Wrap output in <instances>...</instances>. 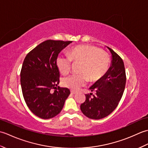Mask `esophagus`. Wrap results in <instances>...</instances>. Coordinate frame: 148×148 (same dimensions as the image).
<instances>
[{
  "mask_svg": "<svg viewBox=\"0 0 148 148\" xmlns=\"http://www.w3.org/2000/svg\"><path fill=\"white\" fill-rule=\"evenodd\" d=\"M71 93L72 94V95H74V94H76V93L75 92H74V91H71Z\"/></svg>",
  "mask_w": 148,
  "mask_h": 148,
  "instance_id": "1",
  "label": "esophagus"
}]
</instances>
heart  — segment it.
Listing matches in <instances>:
<instances>
[{
    "label": "heart",
    "instance_id": "b5f03b06",
    "mask_svg": "<svg viewBox=\"0 0 148 148\" xmlns=\"http://www.w3.org/2000/svg\"><path fill=\"white\" fill-rule=\"evenodd\" d=\"M73 63L80 64L79 72L81 74L64 77L62 84L76 91L85 85L88 81L93 83L101 79L108 71L110 58L108 53L95 46L79 45L69 49L68 56L60 55L56 58V65L64 74L71 71Z\"/></svg>",
    "mask_w": 148,
    "mask_h": 148
}]
</instances>
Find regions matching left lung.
Here are the masks:
<instances>
[{
  "label": "left lung",
  "mask_w": 148,
  "mask_h": 148,
  "mask_svg": "<svg viewBox=\"0 0 148 148\" xmlns=\"http://www.w3.org/2000/svg\"><path fill=\"white\" fill-rule=\"evenodd\" d=\"M108 48L112 54L111 67L101 79L90 88L96 93L86 94L85 101L80 106L82 112L90 119H102L111 114L118 106L125 90L127 78L123 61L112 49Z\"/></svg>",
  "instance_id": "1"
}]
</instances>
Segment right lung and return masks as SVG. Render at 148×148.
I'll return each mask as SVG.
<instances>
[{"instance_id": "obj_1", "label": "right lung", "mask_w": 148, "mask_h": 148, "mask_svg": "<svg viewBox=\"0 0 148 148\" xmlns=\"http://www.w3.org/2000/svg\"><path fill=\"white\" fill-rule=\"evenodd\" d=\"M71 42L45 40L24 59L20 72L22 93L28 108L40 118L49 119L58 114L70 94L67 88L56 87L60 79L56 58Z\"/></svg>"}]
</instances>
